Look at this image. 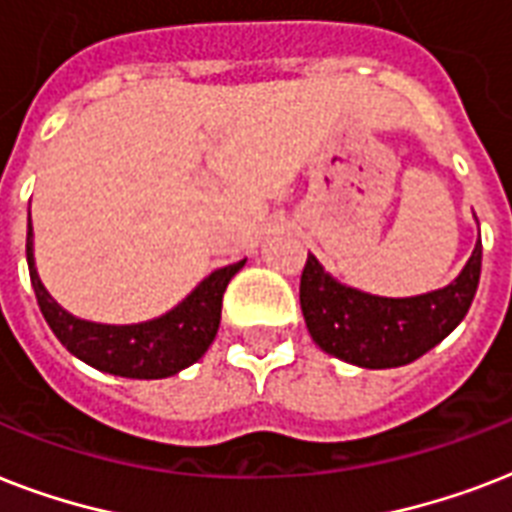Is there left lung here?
Masks as SVG:
<instances>
[{"label": "left lung", "instance_id": "1", "mask_svg": "<svg viewBox=\"0 0 512 512\" xmlns=\"http://www.w3.org/2000/svg\"><path fill=\"white\" fill-rule=\"evenodd\" d=\"M481 279V241L449 287L420 297H374L342 287L308 252L300 308L321 350L364 369L412 364L444 340L468 313Z\"/></svg>", "mask_w": 512, "mask_h": 512}]
</instances>
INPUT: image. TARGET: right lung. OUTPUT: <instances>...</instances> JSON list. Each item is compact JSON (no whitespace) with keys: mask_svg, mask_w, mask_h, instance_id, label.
Instances as JSON below:
<instances>
[{"mask_svg":"<svg viewBox=\"0 0 512 512\" xmlns=\"http://www.w3.org/2000/svg\"><path fill=\"white\" fill-rule=\"evenodd\" d=\"M26 260L39 311L55 337L66 345L68 353H74L84 364L95 366L100 372L135 377V380L172 377L207 353L220 327L225 287L233 279V273L244 265L241 260V263L217 268L177 305L175 311L162 319L132 324V327H108V324L74 319L47 295L34 268L31 223L26 233Z\"/></svg>","mask_w":512,"mask_h":512,"instance_id":"1","label":"right lung"}]
</instances>
